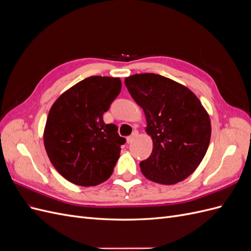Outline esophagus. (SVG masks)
Instances as JSON below:
<instances>
[{
  "label": "esophagus",
  "instance_id": "34e87169",
  "mask_svg": "<svg viewBox=\"0 0 251 251\" xmlns=\"http://www.w3.org/2000/svg\"><path fill=\"white\" fill-rule=\"evenodd\" d=\"M137 135H138V132L137 131H134V133L131 136H128V137L126 138V142L127 143H131L136 137H137Z\"/></svg>",
  "mask_w": 251,
  "mask_h": 251
}]
</instances>
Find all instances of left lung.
<instances>
[{
	"mask_svg": "<svg viewBox=\"0 0 251 251\" xmlns=\"http://www.w3.org/2000/svg\"><path fill=\"white\" fill-rule=\"evenodd\" d=\"M125 83L146 114L147 133L153 139L151 156L140 162L144 177L166 185L183 181L208 149L207 112L191 90L162 75L135 74Z\"/></svg>",
	"mask_w": 251,
	"mask_h": 251,
	"instance_id": "1",
	"label": "left lung"
}]
</instances>
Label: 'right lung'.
<instances>
[{
    "instance_id": "right-lung-1",
    "label": "right lung",
    "mask_w": 251,
    "mask_h": 251,
    "mask_svg": "<svg viewBox=\"0 0 251 251\" xmlns=\"http://www.w3.org/2000/svg\"><path fill=\"white\" fill-rule=\"evenodd\" d=\"M117 77L90 76L77 82L53 103L44 132L47 155L64 178L80 186H94L110 178L126 138L103 113L118 96Z\"/></svg>"
}]
</instances>
